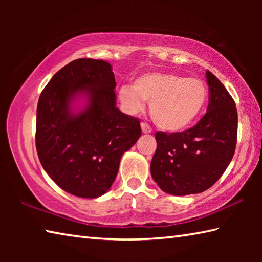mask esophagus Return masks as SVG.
Listing matches in <instances>:
<instances>
[{"label": "esophagus", "mask_w": 262, "mask_h": 262, "mask_svg": "<svg viewBox=\"0 0 262 262\" xmlns=\"http://www.w3.org/2000/svg\"><path fill=\"white\" fill-rule=\"evenodd\" d=\"M141 128H142V132L143 133H151L152 132V129H151V127H150V125L149 123H147V122H141Z\"/></svg>", "instance_id": "34e87169"}]
</instances>
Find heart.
<instances>
[{
    "mask_svg": "<svg viewBox=\"0 0 262 262\" xmlns=\"http://www.w3.org/2000/svg\"><path fill=\"white\" fill-rule=\"evenodd\" d=\"M122 108L135 114L150 101L155 123L167 132L188 127L202 112L208 100V89L201 79L171 73L141 75L134 85H122L118 91Z\"/></svg>",
    "mask_w": 262,
    "mask_h": 262,
    "instance_id": "obj_1",
    "label": "heart"
}]
</instances>
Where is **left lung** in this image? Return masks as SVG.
Wrapping results in <instances>:
<instances>
[{
    "label": "left lung",
    "mask_w": 262,
    "mask_h": 262,
    "mask_svg": "<svg viewBox=\"0 0 262 262\" xmlns=\"http://www.w3.org/2000/svg\"><path fill=\"white\" fill-rule=\"evenodd\" d=\"M207 113L187 130L157 132V149L150 164L154 180L164 192L187 195L210 188L227 170L237 144L238 114L234 100L207 70Z\"/></svg>",
    "instance_id": "left-lung-1"
}]
</instances>
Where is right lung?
<instances>
[{"label": "right lung", "instance_id": "add662e5", "mask_svg": "<svg viewBox=\"0 0 262 262\" xmlns=\"http://www.w3.org/2000/svg\"><path fill=\"white\" fill-rule=\"evenodd\" d=\"M115 85L108 62L77 59L61 68L39 97V161L56 185L76 196L95 199L107 192L123 152L142 134L139 119L115 106ZM78 94H86L89 104L75 115L70 104Z\"/></svg>", "mask_w": 262, "mask_h": 262}]
</instances>
